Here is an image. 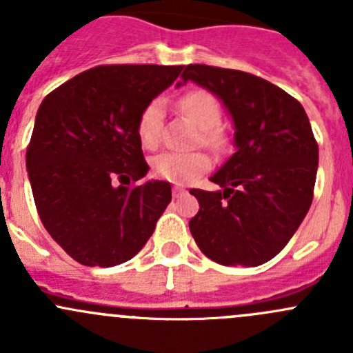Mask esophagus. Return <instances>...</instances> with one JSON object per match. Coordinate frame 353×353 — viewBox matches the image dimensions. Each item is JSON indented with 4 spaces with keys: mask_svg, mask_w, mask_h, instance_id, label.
<instances>
[{
    "mask_svg": "<svg viewBox=\"0 0 353 353\" xmlns=\"http://www.w3.org/2000/svg\"><path fill=\"white\" fill-rule=\"evenodd\" d=\"M172 193H174V198H179V196H183L184 193H186V190H184L183 186H177V184H176V186L172 188Z\"/></svg>",
    "mask_w": 353,
    "mask_h": 353,
    "instance_id": "1",
    "label": "esophagus"
}]
</instances>
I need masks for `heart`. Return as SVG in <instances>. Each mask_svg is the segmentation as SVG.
<instances>
[{"mask_svg":"<svg viewBox=\"0 0 353 353\" xmlns=\"http://www.w3.org/2000/svg\"><path fill=\"white\" fill-rule=\"evenodd\" d=\"M179 109L186 114L194 126L199 128V141L212 150H222L227 145V134L219 126L220 110L219 101L210 92L190 90L179 99ZM163 105L160 99H154L145 105L140 112L137 123V134L141 147L155 148L160 141V131H162ZM212 160L205 152H162L152 160V170L155 176L170 181L176 184H186L196 179L203 172L210 169Z\"/></svg>","mask_w":353,"mask_h":353,"instance_id":"b5f03b06","label":"heart"}]
</instances>
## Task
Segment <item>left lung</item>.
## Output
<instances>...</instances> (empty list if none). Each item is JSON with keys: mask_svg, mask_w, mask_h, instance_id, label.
Segmentation results:
<instances>
[{"mask_svg": "<svg viewBox=\"0 0 353 353\" xmlns=\"http://www.w3.org/2000/svg\"><path fill=\"white\" fill-rule=\"evenodd\" d=\"M194 81L232 117L234 155L210 177L222 190H191L198 248L223 266H259L285 248L314 194L318 143L301 102L268 80L239 70L188 65Z\"/></svg>", "mask_w": 353, "mask_h": 353, "instance_id": "8db88e82", "label": "left lung"}]
</instances>
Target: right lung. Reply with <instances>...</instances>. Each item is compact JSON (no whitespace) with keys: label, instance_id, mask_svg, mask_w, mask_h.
<instances>
[{"label":"right lung","instance_id":"obj_1","mask_svg":"<svg viewBox=\"0 0 353 353\" xmlns=\"http://www.w3.org/2000/svg\"><path fill=\"white\" fill-rule=\"evenodd\" d=\"M184 66L109 65L46 95L27 147V170L49 236L85 266L121 265L140 252L172 199L147 181L140 112Z\"/></svg>","mask_w":353,"mask_h":353}]
</instances>
